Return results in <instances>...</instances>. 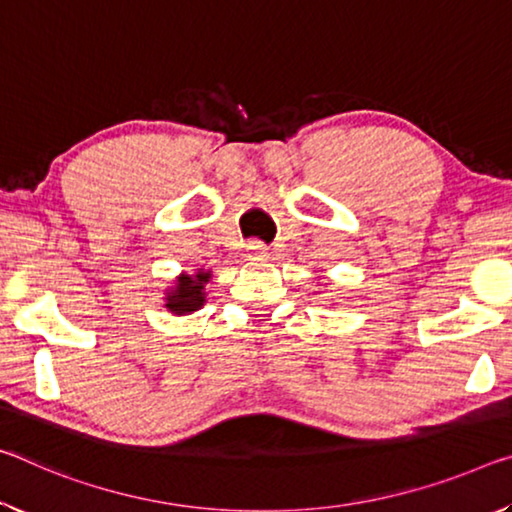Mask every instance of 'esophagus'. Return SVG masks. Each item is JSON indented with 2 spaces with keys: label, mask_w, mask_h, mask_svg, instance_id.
<instances>
[{
  "label": "esophagus",
  "mask_w": 512,
  "mask_h": 512,
  "mask_svg": "<svg viewBox=\"0 0 512 512\" xmlns=\"http://www.w3.org/2000/svg\"><path fill=\"white\" fill-rule=\"evenodd\" d=\"M246 255H248V259H253V262H259V259L269 257V248H266L262 241H250Z\"/></svg>",
  "instance_id": "34e87169"
}]
</instances>
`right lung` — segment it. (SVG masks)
Returning a JSON list of instances; mask_svg holds the SVG:
<instances>
[{"label": "right lung", "instance_id": "obj_1", "mask_svg": "<svg viewBox=\"0 0 512 512\" xmlns=\"http://www.w3.org/2000/svg\"><path fill=\"white\" fill-rule=\"evenodd\" d=\"M212 271L196 269L193 273H180L164 291V307L175 316H186L202 310L207 303V285L212 282Z\"/></svg>", "mask_w": 512, "mask_h": 512}]
</instances>
